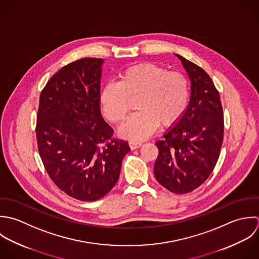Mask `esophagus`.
Masks as SVG:
<instances>
[{"label": "esophagus", "mask_w": 259, "mask_h": 259, "mask_svg": "<svg viewBox=\"0 0 259 259\" xmlns=\"http://www.w3.org/2000/svg\"><path fill=\"white\" fill-rule=\"evenodd\" d=\"M141 146H142V143H140V142H134V141L129 142V147L131 148V150H135Z\"/></svg>", "instance_id": "34e87169"}]
</instances>
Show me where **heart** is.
<instances>
[{
    "instance_id": "obj_1",
    "label": "heart",
    "mask_w": 259,
    "mask_h": 259,
    "mask_svg": "<svg viewBox=\"0 0 259 259\" xmlns=\"http://www.w3.org/2000/svg\"><path fill=\"white\" fill-rule=\"evenodd\" d=\"M136 97L139 112L122 124L119 135L139 142L151 136L158 124L167 127L181 118L189 100V83L181 73L152 63L133 65L120 73L117 83L105 85L100 94L104 115L113 123L122 122L129 99Z\"/></svg>"
}]
</instances>
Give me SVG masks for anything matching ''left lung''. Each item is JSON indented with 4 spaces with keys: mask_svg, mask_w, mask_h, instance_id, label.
Returning <instances> with one entry per match:
<instances>
[{
    "mask_svg": "<svg viewBox=\"0 0 259 259\" xmlns=\"http://www.w3.org/2000/svg\"><path fill=\"white\" fill-rule=\"evenodd\" d=\"M191 82L188 106L181 118L156 142V180L177 194L193 191L213 171L223 140L224 121L219 93L206 72L175 54Z\"/></svg>",
    "mask_w": 259,
    "mask_h": 259,
    "instance_id": "obj_1",
    "label": "left lung"
}]
</instances>
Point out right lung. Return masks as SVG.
Here are the masks:
<instances>
[{
    "label": "right lung",
    "instance_id": "right-lung-1",
    "mask_svg": "<svg viewBox=\"0 0 259 259\" xmlns=\"http://www.w3.org/2000/svg\"><path fill=\"white\" fill-rule=\"evenodd\" d=\"M103 59L68 64L40 95L37 141L53 182L69 196L96 201L117 183L127 141L112 139L100 108Z\"/></svg>",
    "mask_w": 259,
    "mask_h": 259
}]
</instances>
